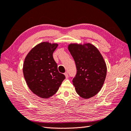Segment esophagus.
<instances>
[{
  "instance_id": "esophagus-1",
  "label": "esophagus",
  "mask_w": 131,
  "mask_h": 131,
  "mask_svg": "<svg viewBox=\"0 0 131 131\" xmlns=\"http://www.w3.org/2000/svg\"><path fill=\"white\" fill-rule=\"evenodd\" d=\"M64 75L66 76V78H68V72H66V73H64Z\"/></svg>"
}]
</instances>
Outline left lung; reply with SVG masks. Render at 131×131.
Here are the masks:
<instances>
[{"label": "left lung", "mask_w": 131, "mask_h": 131, "mask_svg": "<svg viewBox=\"0 0 131 131\" xmlns=\"http://www.w3.org/2000/svg\"><path fill=\"white\" fill-rule=\"evenodd\" d=\"M68 49L76 65L77 74L72 80L76 92L86 99L94 96L102 88L106 75L102 55L90 43H71Z\"/></svg>", "instance_id": "obj_1"}]
</instances>
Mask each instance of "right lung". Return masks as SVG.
<instances>
[{
    "mask_svg": "<svg viewBox=\"0 0 131 131\" xmlns=\"http://www.w3.org/2000/svg\"><path fill=\"white\" fill-rule=\"evenodd\" d=\"M57 43L42 42L36 45L26 56L23 73L26 83L34 94L48 99L58 91L65 75L58 70L53 54Z\"/></svg>",
    "mask_w": 131,
    "mask_h": 131,
    "instance_id": "right-lung-1",
    "label": "right lung"
}]
</instances>
